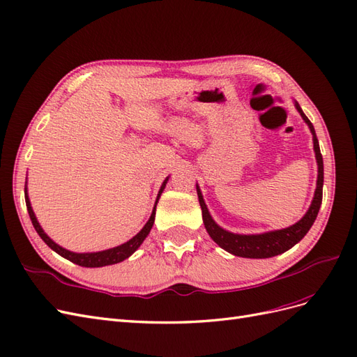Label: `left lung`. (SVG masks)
Returning a JSON list of instances; mask_svg holds the SVG:
<instances>
[{"label":"left lung","instance_id":"8db88e82","mask_svg":"<svg viewBox=\"0 0 357 357\" xmlns=\"http://www.w3.org/2000/svg\"><path fill=\"white\" fill-rule=\"evenodd\" d=\"M296 109L301 113L302 119L307 122V125L311 129L312 134V142H314V152L316 159L319 165V177H317V188L314 193V199H312L307 214L302 218L298 223L289 226L286 229L266 232L261 235H238V234H231L228 231L222 229L219 225L211 219V215L207 210V205H205L201 190L197 188L198 192V199L202 210V220L205 225V229H207L208 235L213 238L214 243H218L226 252H229L235 256L240 257H252V259H265V257H273L280 253H284L289 248L294 247L296 243H299L304 238L305 234L310 231V228L314 223L320 205L323 198V158L320 153L319 147V139L316 137L314 126L308 121V117L301 110L299 104L296 102Z\"/></svg>","mask_w":357,"mask_h":357}]
</instances>
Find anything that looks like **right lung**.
Instances as JSON below:
<instances>
[{"instance_id":"1","label":"right lung","mask_w":357,"mask_h":357,"mask_svg":"<svg viewBox=\"0 0 357 357\" xmlns=\"http://www.w3.org/2000/svg\"><path fill=\"white\" fill-rule=\"evenodd\" d=\"M167 180H168V178H167ZM167 180H165L164 183H162L160 190H159V193H158V198L160 197L162 190H164V188H165V185H167ZM25 202H26V208H28V214H29V218H31V222H32V225H34V228H36L37 234L41 236V240L45 241V243L52 248V250H55V252H56L58 255H61L62 257H66V259H68V261H71V262H74V264H77V265H80V266H86V268H96V266H105V265L119 264V262L125 261L126 257L131 256V255L137 250V248H138L139 245H142V243L144 241V238L149 235L150 229H152L153 222H155L156 204H158V201H156L155 208H153V211H152V215H150L149 222L144 225V228H143L142 231H139V232L134 236V238L129 240L128 243H125V244H122V245H119V247H114V248H109V250L98 252V253H73V252L66 250V248L59 247L56 243H53V241L49 238V236L45 234V231L41 229V226L38 225V222H37V219H36V214H34V211H32V208H31V204H29V199H28L26 193H25Z\"/></svg>"}]
</instances>
